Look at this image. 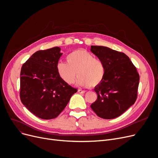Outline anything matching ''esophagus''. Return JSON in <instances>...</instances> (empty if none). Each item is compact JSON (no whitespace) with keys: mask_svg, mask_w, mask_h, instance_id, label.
Here are the masks:
<instances>
[{"mask_svg":"<svg viewBox=\"0 0 158 158\" xmlns=\"http://www.w3.org/2000/svg\"><path fill=\"white\" fill-rule=\"evenodd\" d=\"M78 93H80V94H84V93L85 92V90L78 89Z\"/></svg>","mask_w":158,"mask_h":158,"instance_id":"esophagus-1","label":"esophagus"}]
</instances>
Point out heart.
Listing matches in <instances>:
<instances>
[{"mask_svg": "<svg viewBox=\"0 0 158 158\" xmlns=\"http://www.w3.org/2000/svg\"><path fill=\"white\" fill-rule=\"evenodd\" d=\"M66 61L67 63L59 62L56 64L57 73L66 83L74 84L78 74V84L94 88L104 78L106 66L103 60L87 51H73L66 56Z\"/></svg>", "mask_w": 158, "mask_h": 158, "instance_id": "1", "label": "heart"}]
</instances>
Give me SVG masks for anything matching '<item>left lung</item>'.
<instances>
[{
	"mask_svg": "<svg viewBox=\"0 0 158 158\" xmlns=\"http://www.w3.org/2000/svg\"><path fill=\"white\" fill-rule=\"evenodd\" d=\"M91 51L106 66L102 82L95 88L98 98L90 107L99 117H119L135 103L140 76L136 66L122 52L103 46H91Z\"/></svg>",
	"mask_w": 158,
	"mask_h": 158,
	"instance_id": "1",
	"label": "left lung"
}]
</instances>
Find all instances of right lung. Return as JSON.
<instances>
[{"label": "right lung", "mask_w": 158, "mask_h": 158, "mask_svg": "<svg viewBox=\"0 0 158 158\" xmlns=\"http://www.w3.org/2000/svg\"><path fill=\"white\" fill-rule=\"evenodd\" d=\"M60 51L55 47L35 52L23 64L20 72L22 103L34 115L46 120L58 117L78 91L57 73Z\"/></svg>", "instance_id": "obj_1"}]
</instances>
